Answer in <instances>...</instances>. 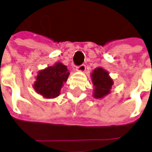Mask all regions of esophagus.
<instances>
[{"label":"esophagus","instance_id":"34e87169","mask_svg":"<svg viewBox=\"0 0 152 152\" xmlns=\"http://www.w3.org/2000/svg\"><path fill=\"white\" fill-rule=\"evenodd\" d=\"M76 71H80V72H84L86 71V66L85 65H81V66L76 67Z\"/></svg>","mask_w":152,"mask_h":152}]
</instances>
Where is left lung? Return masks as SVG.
Returning a JSON list of instances; mask_svg holds the SVG:
<instances>
[{"instance_id":"8db88e82","label":"left lung","mask_w":152,"mask_h":152,"mask_svg":"<svg viewBox=\"0 0 152 152\" xmlns=\"http://www.w3.org/2000/svg\"><path fill=\"white\" fill-rule=\"evenodd\" d=\"M91 77L93 84L92 95L95 98L101 99L111 92L113 81L109 76L108 71L102 67H97L92 71Z\"/></svg>"}]
</instances>
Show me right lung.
I'll list each match as a JSON object with an SVG mask.
<instances>
[{"label":"right lung","mask_w":152,"mask_h":152,"mask_svg":"<svg viewBox=\"0 0 152 152\" xmlns=\"http://www.w3.org/2000/svg\"><path fill=\"white\" fill-rule=\"evenodd\" d=\"M70 75L67 66L60 62L48 66L38 72L33 87L37 93L45 98H55L60 94V90Z\"/></svg>","instance_id":"right-lung-1"}]
</instances>
